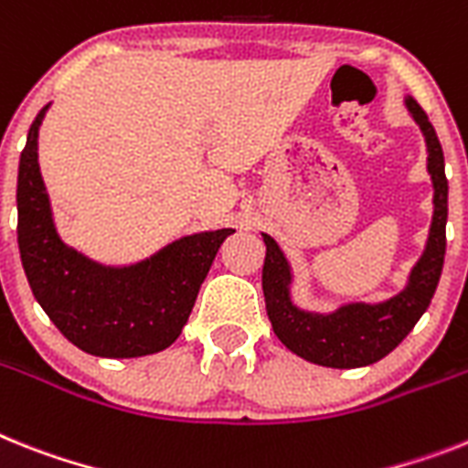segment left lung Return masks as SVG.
Here are the masks:
<instances>
[{
	"mask_svg": "<svg viewBox=\"0 0 468 468\" xmlns=\"http://www.w3.org/2000/svg\"><path fill=\"white\" fill-rule=\"evenodd\" d=\"M407 109L419 123L428 147V174L433 180V223L428 233L426 250L410 273V282L399 294L380 304H345L333 314L302 312L290 300L288 259L273 238L264 235L266 259L261 271L266 314L273 333L290 352L302 359L331 368L368 367L390 355L421 319L438 288L445 261L447 223V178L445 156L435 128L416 100L407 97Z\"/></svg>",
	"mask_w": 468,
	"mask_h": 468,
	"instance_id": "8db88e82",
	"label": "left lung"
}]
</instances>
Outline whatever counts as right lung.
<instances>
[{
	"label": "right lung",
	"instance_id": "obj_1",
	"mask_svg": "<svg viewBox=\"0 0 468 468\" xmlns=\"http://www.w3.org/2000/svg\"><path fill=\"white\" fill-rule=\"evenodd\" d=\"M35 116L18 164V250L35 300L58 331L94 356H144L176 343L199 285L233 228L171 242L135 266L112 269L90 261L58 240L37 164Z\"/></svg>",
	"mask_w": 468,
	"mask_h": 468
}]
</instances>
